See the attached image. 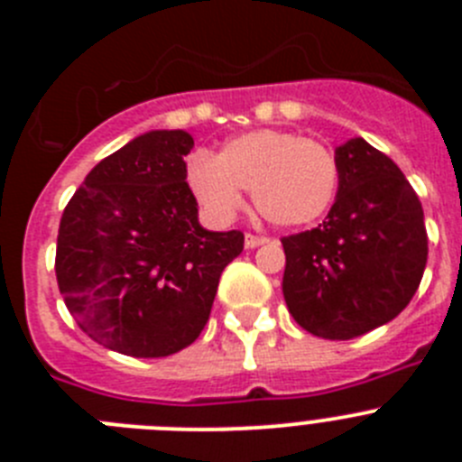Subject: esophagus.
Here are the masks:
<instances>
[{"label":"esophagus","mask_w":462,"mask_h":462,"mask_svg":"<svg viewBox=\"0 0 462 462\" xmlns=\"http://www.w3.org/2000/svg\"><path fill=\"white\" fill-rule=\"evenodd\" d=\"M268 240H271V238H266V236L247 234V236H245V247H247V250H252V247H259V245H266Z\"/></svg>","instance_id":"34e87169"}]
</instances>
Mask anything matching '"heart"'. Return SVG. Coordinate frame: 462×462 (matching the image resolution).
<instances>
[{
  "mask_svg": "<svg viewBox=\"0 0 462 462\" xmlns=\"http://www.w3.org/2000/svg\"><path fill=\"white\" fill-rule=\"evenodd\" d=\"M187 185L208 217L228 222L252 191L256 210L280 226L319 219L340 187V166L324 143L277 129L240 134L217 159L199 152L187 164Z\"/></svg>",
  "mask_w": 462,
  "mask_h": 462,
  "instance_id": "obj_1",
  "label": "heart"
}]
</instances>
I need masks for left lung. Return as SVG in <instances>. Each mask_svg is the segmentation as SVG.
Wrapping results in <instances>:
<instances>
[{
	"label": "left lung",
	"instance_id": "left-lung-1",
	"mask_svg": "<svg viewBox=\"0 0 462 462\" xmlns=\"http://www.w3.org/2000/svg\"><path fill=\"white\" fill-rule=\"evenodd\" d=\"M340 187L324 224L282 238L284 300L308 333L352 340L395 319L428 261L423 208L402 171L363 138L336 150Z\"/></svg>",
	"mask_w": 462,
	"mask_h": 462
}]
</instances>
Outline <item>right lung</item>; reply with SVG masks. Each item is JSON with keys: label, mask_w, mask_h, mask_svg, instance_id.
<instances>
[{"label": "right lung", "mask_w": 462, "mask_h": 462, "mask_svg": "<svg viewBox=\"0 0 462 462\" xmlns=\"http://www.w3.org/2000/svg\"><path fill=\"white\" fill-rule=\"evenodd\" d=\"M194 138L148 132L94 166L62 212L55 275L76 324L134 358L180 352L201 336L243 231H206L187 185Z\"/></svg>", "instance_id": "1"}]
</instances>
